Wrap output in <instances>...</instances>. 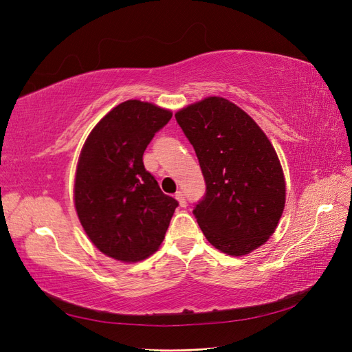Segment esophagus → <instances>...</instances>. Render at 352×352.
I'll return each instance as SVG.
<instances>
[{
  "instance_id": "1",
  "label": "esophagus",
  "mask_w": 352,
  "mask_h": 352,
  "mask_svg": "<svg viewBox=\"0 0 352 352\" xmlns=\"http://www.w3.org/2000/svg\"><path fill=\"white\" fill-rule=\"evenodd\" d=\"M175 198L179 201V206L180 207H186V199H185V194L180 192V190H177V192L175 194Z\"/></svg>"
}]
</instances>
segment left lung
<instances>
[{"instance_id":"8db88e82","label":"left lung","mask_w":352,"mask_h":352,"mask_svg":"<svg viewBox=\"0 0 352 352\" xmlns=\"http://www.w3.org/2000/svg\"><path fill=\"white\" fill-rule=\"evenodd\" d=\"M175 117L206 180V195L194 207L202 233L228 255L257 250L273 235L285 208L282 166L267 136L221 97L190 104Z\"/></svg>"}]
</instances>
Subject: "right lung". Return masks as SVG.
Masks as SVG:
<instances>
[{
    "label": "right lung",
    "mask_w": 352,
    "mask_h": 352,
    "mask_svg": "<svg viewBox=\"0 0 352 352\" xmlns=\"http://www.w3.org/2000/svg\"><path fill=\"white\" fill-rule=\"evenodd\" d=\"M172 111L129 100L89 133L74 179V207L83 230L102 254L133 263L162 245L179 202L160 189L142 162Z\"/></svg>",
    "instance_id": "1"
}]
</instances>
